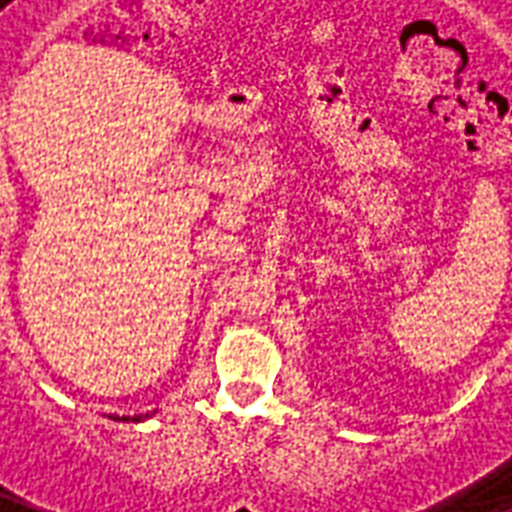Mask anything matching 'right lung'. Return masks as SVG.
I'll use <instances>...</instances> for the list:
<instances>
[{
	"label": "right lung",
	"mask_w": 512,
	"mask_h": 512,
	"mask_svg": "<svg viewBox=\"0 0 512 512\" xmlns=\"http://www.w3.org/2000/svg\"><path fill=\"white\" fill-rule=\"evenodd\" d=\"M119 420V417H117ZM122 420H133V423H136V420H141V414H136V417H122Z\"/></svg>",
	"instance_id": "right-lung-1"
}]
</instances>
